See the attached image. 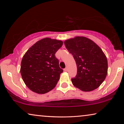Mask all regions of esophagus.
Returning <instances> with one entry per match:
<instances>
[{"label": "esophagus", "mask_w": 124, "mask_h": 124, "mask_svg": "<svg viewBox=\"0 0 124 124\" xmlns=\"http://www.w3.org/2000/svg\"><path fill=\"white\" fill-rule=\"evenodd\" d=\"M64 70L65 71V72H67V71H68V68H65L64 69Z\"/></svg>", "instance_id": "esophagus-1"}]
</instances>
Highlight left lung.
<instances>
[{"label": "left lung", "instance_id": "1", "mask_svg": "<svg viewBox=\"0 0 124 124\" xmlns=\"http://www.w3.org/2000/svg\"><path fill=\"white\" fill-rule=\"evenodd\" d=\"M64 44L77 64V75L71 79L73 85L83 91L99 87L108 72L107 59L102 50L85 37L69 39Z\"/></svg>", "mask_w": 124, "mask_h": 124}]
</instances>
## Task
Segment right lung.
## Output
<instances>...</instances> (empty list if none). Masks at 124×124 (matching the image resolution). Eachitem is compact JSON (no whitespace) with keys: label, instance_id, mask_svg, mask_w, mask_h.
<instances>
[{"label":"right lung","instance_id":"right-lung-1","mask_svg":"<svg viewBox=\"0 0 124 124\" xmlns=\"http://www.w3.org/2000/svg\"><path fill=\"white\" fill-rule=\"evenodd\" d=\"M62 43V40L50 38L42 39L23 55L20 73L23 82L32 91L43 94L56 85L63 70L55 54Z\"/></svg>","mask_w":124,"mask_h":124}]
</instances>
